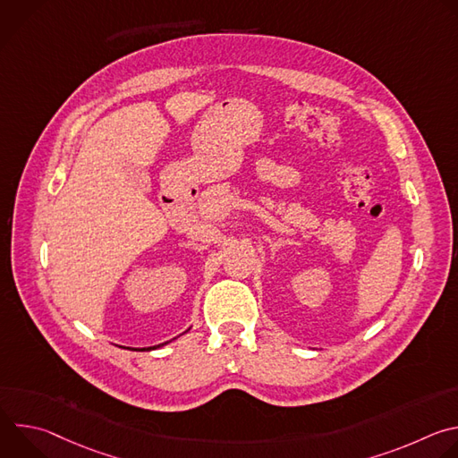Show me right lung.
I'll return each instance as SVG.
<instances>
[{"mask_svg":"<svg viewBox=\"0 0 458 458\" xmlns=\"http://www.w3.org/2000/svg\"><path fill=\"white\" fill-rule=\"evenodd\" d=\"M166 344V343H165ZM159 346H163V344H159ZM143 350H156V346L154 348H143Z\"/></svg>","mask_w":458,"mask_h":458,"instance_id":"add662e5","label":"right lung"}]
</instances>
